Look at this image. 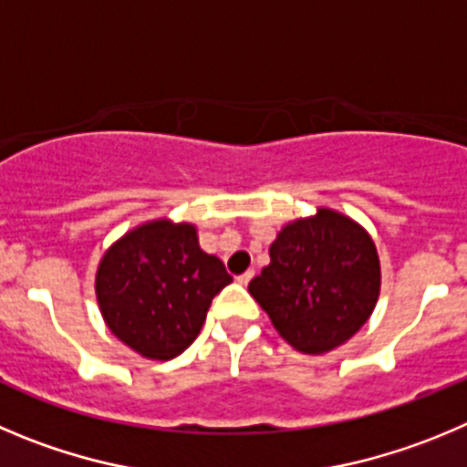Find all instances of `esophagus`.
<instances>
[{"label":"esophagus","mask_w":467,"mask_h":467,"mask_svg":"<svg viewBox=\"0 0 467 467\" xmlns=\"http://www.w3.org/2000/svg\"><path fill=\"white\" fill-rule=\"evenodd\" d=\"M251 278H254V269H248V272L239 274V276H237V283H242V285H246V283L251 281Z\"/></svg>","instance_id":"1"}]
</instances>
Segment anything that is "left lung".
<instances>
[{"label":"left lung","mask_w":467,"mask_h":467,"mask_svg":"<svg viewBox=\"0 0 467 467\" xmlns=\"http://www.w3.org/2000/svg\"><path fill=\"white\" fill-rule=\"evenodd\" d=\"M269 258L248 293L295 350H334L371 317L380 260L371 234L343 213L320 207L287 223L269 246Z\"/></svg>","instance_id":"obj_1"}]
</instances>
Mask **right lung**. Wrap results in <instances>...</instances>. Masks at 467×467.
<instances>
[{"label": "right lung", "instance_id": "add662e5", "mask_svg": "<svg viewBox=\"0 0 467 467\" xmlns=\"http://www.w3.org/2000/svg\"><path fill=\"white\" fill-rule=\"evenodd\" d=\"M233 281L198 230L150 221L117 239L96 272V299L121 343L147 359L182 355L200 334L212 299Z\"/></svg>", "mask_w": 467, "mask_h": 467}]
</instances>
